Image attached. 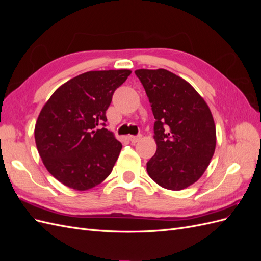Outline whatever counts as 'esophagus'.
Returning <instances> with one entry per match:
<instances>
[{"label":"esophagus","instance_id":"esophagus-1","mask_svg":"<svg viewBox=\"0 0 261 261\" xmlns=\"http://www.w3.org/2000/svg\"><path fill=\"white\" fill-rule=\"evenodd\" d=\"M128 139H129V141H130L132 144H136L137 141H139V140L141 139V135H138V136H129Z\"/></svg>","mask_w":261,"mask_h":261}]
</instances>
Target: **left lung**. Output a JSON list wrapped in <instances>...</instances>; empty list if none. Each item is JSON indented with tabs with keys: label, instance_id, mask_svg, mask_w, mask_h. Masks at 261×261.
I'll return each instance as SVG.
<instances>
[{
	"label": "left lung",
	"instance_id": "obj_1",
	"mask_svg": "<svg viewBox=\"0 0 261 261\" xmlns=\"http://www.w3.org/2000/svg\"><path fill=\"white\" fill-rule=\"evenodd\" d=\"M154 115L156 151L147 172L158 185L181 191L198 180L216 150V124L206 101L167 69H137Z\"/></svg>",
	"mask_w": 261,
	"mask_h": 261
}]
</instances>
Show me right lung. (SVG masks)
Returning a JSON list of instances; mask_svg holds the SVG:
<instances>
[{
  "instance_id": "obj_1",
  "label": "right lung",
  "mask_w": 261,
  "mask_h": 261,
  "mask_svg": "<svg viewBox=\"0 0 261 261\" xmlns=\"http://www.w3.org/2000/svg\"><path fill=\"white\" fill-rule=\"evenodd\" d=\"M129 69L91 70L60 86L45 102L35 126L39 155L63 185L87 191L112 172L122 144L106 125L112 96Z\"/></svg>"
}]
</instances>
